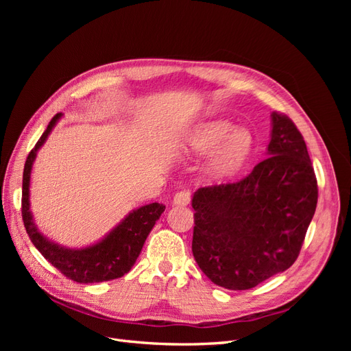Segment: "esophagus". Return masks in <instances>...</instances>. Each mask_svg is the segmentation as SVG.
Masks as SVG:
<instances>
[{
  "label": "esophagus",
  "mask_w": 351,
  "mask_h": 351,
  "mask_svg": "<svg viewBox=\"0 0 351 351\" xmlns=\"http://www.w3.org/2000/svg\"><path fill=\"white\" fill-rule=\"evenodd\" d=\"M190 199H192V193H190V190H180V192L176 193L173 204L174 205H189Z\"/></svg>",
  "instance_id": "1"
}]
</instances>
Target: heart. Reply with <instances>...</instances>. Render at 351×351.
I'll use <instances>...</instances> for the list:
<instances>
[{"label": "heart", "instance_id": "b5f03b06", "mask_svg": "<svg viewBox=\"0 0 351 351\" xmlns=\"http://www.w3.org/2000/svg\"><path fill=\"white\" fill-rule=\"evenodd\" d=\"M252 134L244 129H234L224 120L199 124L187 139V151L195 155H210L206 173L212 178H226L244 165L252 152Z\"/></svg>", "mask_w": 351, "mask_h": 351}]
</instances>
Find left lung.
<instances>
[{
	"label": "left lung",
	"mask_w": 351,
	"mask_h": 351,
	"mask_svg": "<svg viewBox=\"0 0 351 351\" xmlns=\"http://www.w3.org/2000/svg\"><path fill=\"white\" fill-rule=\"evenodd\" d=\"M267 156L237 183L197 189L192 252L206 277L249 290L289 269L317 204V182L302 133L272 112Z\"/></svg>",
	"instance_id": "8db88e82"
}]
</instances>
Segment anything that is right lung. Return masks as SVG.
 <instances>
[{"label": "right lung", "mask_w": 351, "mask_h": 351, "mask_svg": "<svg viewBox=\"0 0 351 351\" xmlns=\"http://www.w3.org/2000/svg\"><path fill=\"white\" fill-rule=\"evenodd\" d=\"M61 117V112L54 115V119L49 121L47 130L40 136V139L26 159L22 192V215L26 232L32 243H34V246L42 253V256L52 267H56L61 274H64L67 278L73 281L80 284H90L121 278L124 274L132 269L136 259L139 258L146 237L149 236L155 222L165 210V206L155 202V204L133 209L102 240L90 244L88 247L70 249L48 240L38 230L30 210V173L38 151L47 142L49 133Z\"/></svg>", "instance_id": "right-lung-1"}]
</instances>
